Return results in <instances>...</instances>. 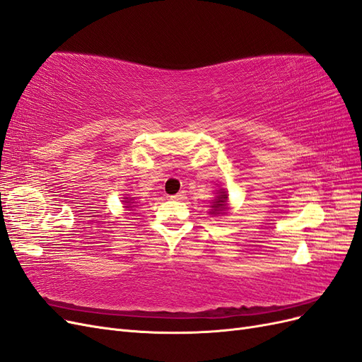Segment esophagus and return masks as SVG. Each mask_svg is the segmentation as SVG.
I'll return each mask as SVG.
<instances>
[{
	"label": "esophagus",
	"instance_id": "34e87169",
	"mask_svg": "<svg viewBox=\"0 0 362 362\" xmlns=\"http://www.w3.org/2000/svg\"><path fill=\"white\" fill-rule=\"evenodd\" d=\"M170 198L175 199V201H184V199H185V194H184V192H180V193H177V194H172Z\"/></svg>",
	"mask_w": 362,
	"mask_h": 362
}]
</instances>
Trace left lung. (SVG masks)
<instances>
[{
  "label": "left lung",
  "instance_id": "obj_1",
  "mask_svg": "<svg viewBox=\"0 0 362 362\" xmlns=\"http://www.w3.org/2000/svg\"><path fill=\"white\" fill-rule=\"evenodd\" d=\"M226 199H228V194L225 192H221V194L217 196V199H214V204H213L214 211H211V213L213 214L223 213V210L226 208Z\"/></svg>",
  "mask_w": 362,
  "mask_h": 362
}]
</instances>
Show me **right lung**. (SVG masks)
<instances>
[{"mask_svg": "<svg viewBox=\"0 0 362 362\" xmlns=\"http://www.w3.org/2000/svg\"><path fill=\"white\" fill-rule=\"evenodd\" d=\"M131 204H133V202H131ZM131 204H128V205H131ZM127 208H133V206H127Z\"/></svg>", "mask_w": 362, "mask_h": 362, "instance_id": "right-lung-1", "label": "right lung"}]
</instances>
